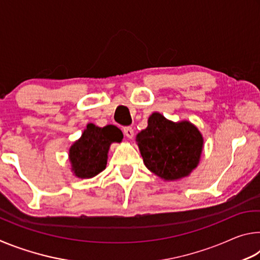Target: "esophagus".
I'll list each match as a JSON object with an SVG mask.
<instances>
[{"mask_svg": "<svg viewBox=\"0 0 260 260\" xmlns=\"http://www.w3.org/2000/svg\"><path fill=\"white\" fill-rule=\"evenodd\" d=\"M122 132H124L126 138H128L129 140L134 138V129L132 128V127H125V128L122 129Z\"/></svg>", "mask_w": 260, "mask_h": 260, "instance_id": "obj_1", "label": "esophagus"}]
</instances>
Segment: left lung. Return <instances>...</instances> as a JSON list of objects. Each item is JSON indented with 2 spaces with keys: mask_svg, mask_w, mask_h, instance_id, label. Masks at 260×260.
<instances>
[{
  "mask_svg": "<svg viewBox=\"0 0 260 260\" xmlns=\"http://www.w3.org/2000/svg\"><path fill=\"white\" fill-rule=\"evenodd\" d=\"M144 165L167 181L188 177L200 162L203 136L187 120L173 122L158 112L148 119V127L136 135Z\"/></svg>",
  "mask_w": 260,
  "mask_h": 260,
  "instance_id": "8db88e82",
  "label": "left lung"
}]
</instances>
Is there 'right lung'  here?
Instances as JSON below:
<instances>
[{"instance_id":"obj_1","label":"right lung","mask_w":260,"mask_h":260,"mask_svg":"<svg viewBox=\"0 0 260 260\" xmlns=\"http://www.w3.org/2000/svg\"><path fill=\"white\" fill-rule=\"evenodd\" d=\"M121 131L113 125L98 127L88 124L81 138L74 142L69 151L72 171L76 177L89 179L105 169L108 152L113 142H121Z\"/></svg>"}]
</instances>
